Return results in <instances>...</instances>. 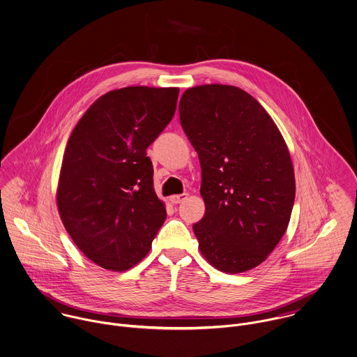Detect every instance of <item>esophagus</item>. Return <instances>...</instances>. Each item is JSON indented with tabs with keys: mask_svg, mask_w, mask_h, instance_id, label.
I'll list each match as a JSON object with an SVG mask.
<instances>
[{
	"mask_svg": "<svg viewBox=\"0 0 357 357\" xmlns=\"http://www.w3.org/2000/svg\"><path fill=\"white\" fill-rule=\"evenodd\" d=\"M188 198V193H182V195H175V196H171L169 201L172 204H181L182 201H185Z\"/></svg>",
	"mask_w": 357,
	"mask_h": 357,
	"instance_id": "obj_1",
	"label": "esophagus"
}]
</instances>
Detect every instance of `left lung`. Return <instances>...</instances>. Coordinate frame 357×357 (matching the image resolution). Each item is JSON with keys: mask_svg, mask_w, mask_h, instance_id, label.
I'll return each mask as SVG.
<instances>
[{"mask_svg": "<svg viewBox=\"0 0 357 357\" xmlns=\"http://www.w3.org/2000/svg\"><path fill=\"white\" fill-rule=\"evenodd\" d=\"M179 116L201 164L198 249L222 273L249 271L289 226L296 179L287 145L259 101L236 86L188 89Z\"/></svg>", "mask_w": 357, "mask_h": 357, "instance_id": "8db88e82", "label": "left lung"}]
</instances>
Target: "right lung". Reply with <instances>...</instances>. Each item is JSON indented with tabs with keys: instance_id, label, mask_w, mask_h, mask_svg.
I'll list each match as a JSON object with an SVG mask.
<instances>
[{
	"instance_id": "add662e5",
	"label": "right lung",
	"mask_w": 357,
	"mask_h": 357,
	"mask_svg": "<svg viewBox=\"0 0 357 357\" xmlns=\"http://www.w3.org/2000/svg\"><path fill=\"white\" fill-rule=\"evenodd\" d=\"M178 87L128 86L96 100L73 130L57 185L61 222L83 255L126 271L151 250L167 212L148 146L171 121Z\"/></svg>"
}]
</instances>
